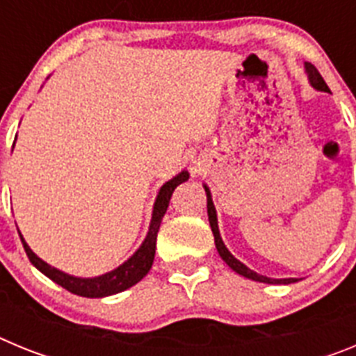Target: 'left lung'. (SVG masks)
I'll return each mask as SVG.
<instances>
[{
	"mask_svg": "<svg viewBox=\"0 0 356 356\" xmlns=\"http://www.w3.org/2000/svg\"><path fill=\"white\" fill-rule=\"evenodd\" d=\"M305 72H307L308 81L312 85L316 90H323V92H330L328 85L326 81L323 80V76L319 74L316 67H314L310 62H305ZM203 188H205L207 193V212H209V222H210V228H212V234H213V241H216V248H217V253L221 254V259L225 260L226 264L229 266V269H234L237 275L244 276V278H250L254 280V282H260V284H271V285H287V284H294L298 282L296 278H269V276H264L259 275V273H254L253 269L246 266V264H242L241 260H237L234 254L229 253L228 248L225 246V242H222L221 234H219V226H217V212H216V207H213V201H212V194H210V188L203 184Z\"/></svg>",
	"mask_w": 356,
	"mask_h": 356,
	"instance_id": "8db88e82",
	"label": "left lung"
}]
</instances>
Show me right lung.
Returning <instances> with one entry per match:
<instances>
[{"mask_svg": "<svg viewBox=\"0 0 356 356\" xmlns=\"http://www.w3.org/2000/svg\"><path fill=\"white\" fill-rule=\"evenodd\" d=\"M187 180L188 172L181 171L176 176H172L171 180L165 181V184L160 187L159 194H156L155 205H153V213H151L149 229H147L146 238L143 241L139 250L135 251L130 259L124 260L121 266L112 269V271L105 273V275L92 276V278H81V276L67 275V273L60 271V269H56V267L49 266L48 262H44L42 259H39V257L31 251V248L28 246L24 237L17 229L19 237H21V242H23V248L24 251H26L30 262L33 264L42 275L48 276L49 280H53V282L60 285V287L67 289L72 294L83 296V298H105V296L118 294V292L127 291V289L134 287L135 284H139L140 280L149 273L151 266H153V259H155L156 234H159L163 213L168 210L169 201H171L175 188Z\"/></svg>", "mask_w": 356, "mask_h": 356, "instance_id": "right-lung-1", "label": "right lung"}]
</instances>
